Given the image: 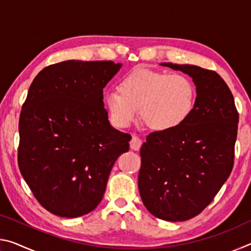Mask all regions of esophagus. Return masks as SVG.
<instances>
[{"instance_id": "obj_1", "label": "esophagus", "mask_w": 251, "mask_h": 251, "mask_svg": "<svg viewBox=\"0 0 251 251\" xmlns=\"http://www.w3.org/2000/svg\"><path fill=\"white\" fill-rule=\"evenodd\" d=\"M130 148L133 151H138L139 148H141V146H142V144H143V141L139 137H137V136H133V137H131V139H130Z\"/></svg>"}]
</instances>
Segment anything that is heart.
<instances>
[{
    "label": "heart",
    "instance_id": "obj_1",
    "mask_svg": "<svg viewBox=\"0 0 251 251\" xmlns=\"http://www.w3.org/2000/svg\"><path fill=\"white\" fill-rule=\"evenodd\" d=\"M118 90L104 95V105L114 124L128 127L138 116L159 133L176 129L192 114L196 87L188 76L138 66L121 79Z\"/></svg>",
    "mask_w": 251,
    "mask_h": 251
}]
</instances>
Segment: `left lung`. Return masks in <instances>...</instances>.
Listing matches in <instances>:
<instances>
[{"label":"left lung","instance_id":"obj_1","mask_svg":"<svg viewBox=\"0 0 251 251\" xmlns=\"http://www.w3.org/2000/svg\"><path fill=\"white\" fill-rule=\"evenodd\" d=\"M160 65L189 75L197 96L184 124L147 136L141 148L138 189L155 217L184 222L201 214L230 175L239 115L230 90L216 72L189 64Z\"/></svg>","mask_w":251,"mask_h":251}]
</instances>
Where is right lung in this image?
I'll list each match as a JSON object with an SVG mask.
<instances>
[{"mask_svg":"<svg viewBox=\"0 0 251 251\" xmlns=\"http://www.w3.org/2000/svg\"><path fill=\"white\" fill-rule=\"evenodd\" d=\"M122 64L65 61L42 70L20 115L18 161L34 197L46 210L75 218L94 210L104 196L129 134L112 127L103 88Z\"/></svg>","mask_w":251,"mask_h":251,"instance_id":"add662e5","label":"right lung"}]
</instances>
